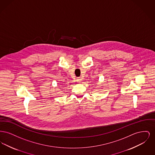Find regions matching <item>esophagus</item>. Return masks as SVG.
Returning <instances> with one entry per match:
<instances>
[{"label": "esophagus", "mask_w": 155, "mask_h": 155, "mask_svg": "<svg viewBox=\"0 0 155 155\" xmlns=\"http://www.w3.org/2000/svg\"><path fill=\"white\" fill-rule=\"evenodd\" d=\"M81 81H82V80H81V78L80 77H78V78H77V82H80Z\"/></svg>", "instance_id": "34e87169"}]
</instances>
